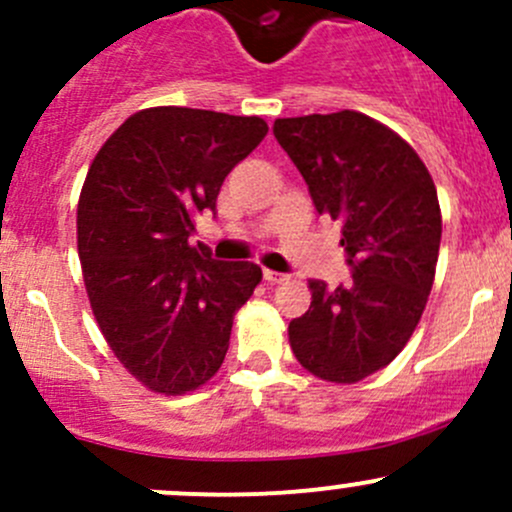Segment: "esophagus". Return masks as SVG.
<instances>
[{
    "label": "esophagus",
    "mask_w": 512,
    "mask_h": 512,
    "mask_svg": "<svg viewBox=\"0 0 512 512\" xmlns=\"http://www.w3.org/2000/svg\"><path fill=\"white\" fill-rule=\"evenodd\" d=\"M289 275H282V272H275V270H265V282H270V285H280V282H287Z\"/></svg>",
    "instance_id": "obj_1"
}]
</instances>
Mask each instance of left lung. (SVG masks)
I'll use <instances>...</instances> for the list:
<instances>
[{
	"label": "left lung",
	"instance_id": "obj_1",
	"mask_svg": "<svg viewBox=\"0 0 512 512\" xmlns=\"http://www.w3.org/2000/svg\"><path fill=\"white\" fill-rule=\"evenodd\" d=\"M319 215L342 223L352 280H309L312 304L289 322L299 364L334 384L384 369L406 347L428 302L441 245L436 185L414 148L359 111L277 118Z\"/></svg>",
	"mask_w": 512,
	"mask_h": 512
}]
</instances>
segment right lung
Wrapping results in <instances>:
<instances>
[{
  "label": "right lung",
  "instance_id": "1",
  "mask_svg": "<svg viewBox=\"0 0 512 512\" xmlns=\"http://www.w3.org/2000/svg\"><path fill=\"white\" fill-rule=\"evenodd\" d=\"M265 136L257 116L158 106L126 118L91 163L76 210L86 292L108 347L151 391L180 396L215 376L260 285L255 262L213 260L190 235Z\"/></svg>",
  "mask_w": 512,
  "mask_h": 512
}]
</instances>
